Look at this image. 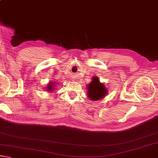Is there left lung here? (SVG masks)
<instances>
[{"label":"left lung","mask_w":158,"mask_h":158,"mask_svg":"<svg viewBox=\"0 0 158 158\" xmlns=\"http://www.w3.org/2000/svg\"><path fill=\"white\" fill-rule=\"evenodd\" d=\"M88 97L90 100L97 101L101 100L107 94V89L105 85L100 82L98 77H94L92 79V81L87 85Z\"/></svg>","instance_id":"1"}]
</instances>
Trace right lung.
<instances>
[{
  "mask_svg": "<svg viewBox=\"0 0 158 158\" xmlns=\"http://www.w3.org/2000/svg\"><path fill=\"white\" fill-rule=\"evenodd\" d=\"M53 84H54V83H53ZM53 83L51 82L50 84H49V85H47L46 89H47L48 91H52V90L53 89Z\"/></svg>",
  "mask_w": 158,
  "mask_h": 158,
  "instance_id": "add662e5",
  "label": "right lung"
}]
</instances>
